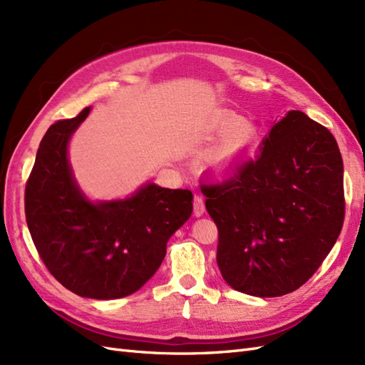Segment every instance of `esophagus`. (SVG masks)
Wrapping results in <instances>:
<instances>
[{"label":"esophagus","instance_id":"1","mask_svg":"<svg viewBox=\"0 0 365 365\" xmlns=\"http://www.w3.org/2000/svg\"><path fill=\"white\" fill-rule=\"evenodd\" d=\"M193 213L197 217L205 213V204L200 195H195V197H193Z\"/></svg>","mask_w":365,"mask_h":365}]
</instances>
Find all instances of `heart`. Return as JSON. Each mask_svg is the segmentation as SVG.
Returning <instances> with one entry per match:
<instances>
[{
	"mask_svg": "<svg viewBox=\"0 0 365 365\" xmlns=\"http://www.w3.org/2000/svg\"><path fill=\"white\" fill-rule=\"evenodd\" d=\"M212 129L222 134L213 146H210L201 157L205 168L215 172L230 169L237 160L254 146L259 132L250 123L235 114H219L212 120Z\"/></svg>",
	"mask_w": 365,
	"mask_h": 365,
	"instance_id": "1",
	"label": "heart"
}]
</instances>
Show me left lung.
Instances as JSON below:
<instances>
[{"instance_id": "obj_1", "label": "left lung", "mask_w": 365, "mask_h": 365, "mask_svg": "<svg viewBox=\"0 0 365 365\" xmlns=\"http://www.w3.org/2000/svg\"><path fill=\"white\" fill-rule=\"evenodd\" d=\"M342 180L335 137L304 113L289 111L256 155L202 185L219 231L217 267L231 288L280 297L311 279L344 222Z\"/></svg>"}]
</instances>
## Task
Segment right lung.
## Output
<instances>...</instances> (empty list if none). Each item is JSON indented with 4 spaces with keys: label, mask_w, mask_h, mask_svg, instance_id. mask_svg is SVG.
Wrapping results in <instances>:
<instances>
[{
    "label": "right lung",
    "mask_w": 365,
    "mask_h": 365,
    "mask_svg": "<svg viewBox=\"0 0 365 365\" xmlns=\"http://www.w3.org/2000/svg\"><path fill=\"white\" fill-rule=\"evenodd\" d=\"M91 108L43 135L26 185V219L42 262L71 292L114 300L157 272L165 245L193 210L190 190L148 182L126 200L91 202L77 185L68 143Z\"/></svg>",
    "instance_id": "add662e5"
}]
</instances>
